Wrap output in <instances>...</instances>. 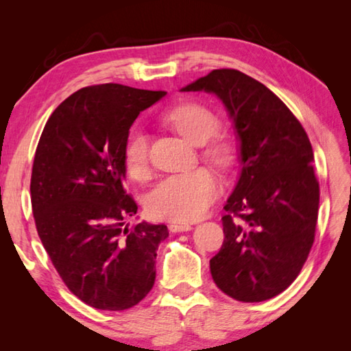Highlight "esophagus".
Instances as JSON below:
<instances>
[{"label": "esophagus", "instance_id": "obj_1", "mask_svg": "<svg viewBox=\"0 0 351 351\" xmlns=\"http://www.w3.org/2000/svg\"><path fill=\"white\" fill-rule=\"evenodd\" d=\"M169 229L170 232H187L191 229V225H189V223H171Z\"/></svg>", "mask_w": 351, "mask_h": 351}]
</instances>
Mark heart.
Returning a JSON list of instances; mask_svg holds the SVG:
<instances>
[{"mask_svg":"<svg viewBox=\"0 0 351 351\" xmlns=\"http://www.w3.org/2000/svg\"><path fill=\"white\" fill-rule=\"evenodd\" d=\"M166 122L191 145H205L219 131L220 122L211 110L197 102H184L170 108ZM204 158L215 167L228 169L235 160V151L228 141L215 140L204 149ZM125 169L134 180H140L149 169V140L146 132L134 128L123 147ZM220 195V185L208 169L170 175L149 191L146 210L155 219L191 221L206 213Z\"/></svg>","mask_w":351,"mask_h":351,"instance_id":"heart-1","label":"heart"}]
</instances>
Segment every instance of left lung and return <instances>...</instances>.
Returning <instances> with one entry per match:
<instances>
[{"mask_svg": "<svg viewBox=\"0 0 351 351\" xmlns=\"http://www.w3.org/2000/svg\"><path fill=\"white\" fill-rule=\"evenodd\" d=\"M181 92L217 96L240 141L213 279L238 302L271 299L295 280L314 244L319 187L308 134L270 88L240 71L214 69Z\"/></svg>", "mask_w": 351, "mask_h": 351, "instance_id": "1", "label": "left lung"}]
</instances>
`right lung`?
Returning <instances> with one entry per match:
<instances>
[{
	"mask_svg": "<svg viewBox=\"0 0 351 351\" xmlns=\"http://www.w3.org/2000/svg\"><path fill=\"white\" fill-rule=\"evenodd\" d=\"M164 95L113 83L81 88L54 110L36 149L37 234L66 287L96 309H130L154 287L169 230L125 223L137 204L123 187V147L140 111Z\"/></svg>",
	"mask_w": 351,
	"mask_h": 351,
	"instance_id": "obj_1",
	"label": "right lung"
}]
</instances>
